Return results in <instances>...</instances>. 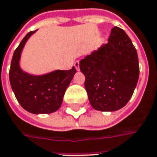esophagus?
I'll return each instance as SVG.
<instances>
[{"label":"esophagus","instance_id":"obj_1","mask_svg":"<svg viewBox=\"0 0 157 157\" xmlns=\"http://www.w3.org/2000/svg\"><path fill=\"white\" fill-rule=\"evenodd\" d=\"M79 66H80V62H79V60H77V61H75V68H76V70H77V71H79V70H80Z\"/></svg>","mask_w":157,"mask_h":157}]
</instances>
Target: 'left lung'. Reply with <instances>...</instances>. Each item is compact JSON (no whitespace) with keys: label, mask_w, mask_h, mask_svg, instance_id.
Returning <instances> with one entry per match:
<instances>
[{"label":"left lung","mask_w":157,"mask_h":157,"mask_svg":"<svg viewBox=\"0 0 157 157\" xmlns=\"http://www.w3.org/2000/svg\"><path fill=\"white\" fill-rule=\"evenodd\" d=\"M84 86L91 106L99 111H116L133 94L140 67L137 51L126 33L115 26L108 42L80 61Z\"/></svg>","instance_id":"1"}]
</instances>
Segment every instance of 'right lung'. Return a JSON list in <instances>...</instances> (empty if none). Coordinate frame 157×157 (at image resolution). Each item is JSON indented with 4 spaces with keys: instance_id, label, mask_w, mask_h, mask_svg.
<instances>
[{
    "instance_id": "obj_1",
    "label": "right lung",
    "mask_w": 157,
    "mask_h": 157,
    "mask_svg": "<svg viewBox=\"0 0 157 157\" xmlns=\"http://www.w3.org/2000/svg\"><path fill=\"white\" fill-rule=\"evenodd\" d=\"M36 31V30H35ZM35 31L29 32L14 51L10 82L19 104L33 114H50L57 111L62 104L66 90L76 69L56 70L43 75H32L20 68L19 59L24 46Z\"/></svg>"
}]
</instances>
